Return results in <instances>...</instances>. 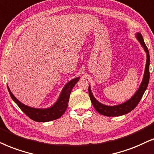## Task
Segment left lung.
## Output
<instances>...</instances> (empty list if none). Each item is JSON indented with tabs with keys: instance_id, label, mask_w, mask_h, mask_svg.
<instances>
[{
	"instance_id": "1",
	"label": "left lung",
	"mask_w": 154,
	"mask_h": 154,
	"mask_svg": "<svg viewBox=\"0 0 154 154\" xmlns=\"http://www.w3.org/2000/svg\"><path fill=\"white\" fill-rule=\"evenodd\" d=\"M136 37L137 40L140 43L141 46L143 47L145 52L146 53V66H145V71L144 77H143L142 82H141L139 89L136 91V93L134 94V96L132 98H130L128 101L122 103L121 104H119L117 106H106L104 104L100 103L97 100L94 98L93 94L91 91V87H89V97L91 99V101L93 104L94 108L96 111L99 112L100 114L103 115L105 116L108 117H116V116H120L122 115L127 114L128 112L134 109L136 106L138 105L139 102L140 101L141 98H142L144 95L145 91H146L147 87H148L149 82V77H150V73H149V64H150V56H149V52L146 44H145L144 38L142 37V35L140 33H137Z\"/></svg>"
}]
</instances>
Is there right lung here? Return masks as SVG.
Instances as JSON below:
<instances>
[{
	"label": "right lung",
	"instance_id": "1",
	"mask_svg": "<svg viewBox=\"0 0 154 154\" xmlns=\"http://www.w3.org/2000/svg\"><path fill=\"white\" fill-rule=\"evenodd\" d=\"M79 79V77H77L68 82L63 87L57 101L51 107L48 108H35L24 105L16 98L13 93L10 91V88L8 85L7 87L12 99L29 118L36 122H44L56 120L65 113L68 105L72 90L76 84L78 82Z\"/></svg>",
	"mask_w": 154,
	"mask_h": 154
}]
</instances>
